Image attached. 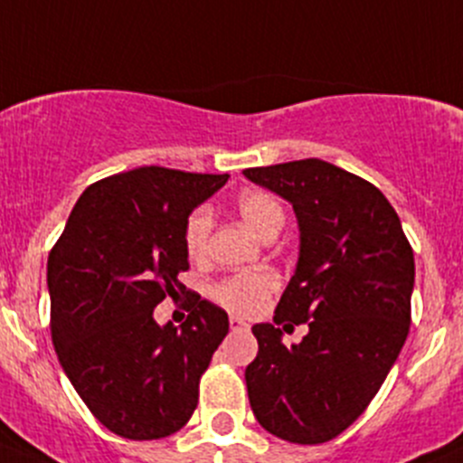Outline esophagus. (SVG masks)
I'll use <instances>...</instances> for the list:
<instances>
[{"instance_id":"esophagus-1","label":"esophagus","mask_w":463,"mask_h":463,"mask_svg":"<svg viewBox=\"0 0 463 463\" xmlns=\"http://www.w3.org/2000/svg\"><path fill=\"white\" fill-rule=\"evenodd\" d=\"M228 322H231L232 331H249V322L237 318V316H231V320Z\"/></svg>"}]
</instances>
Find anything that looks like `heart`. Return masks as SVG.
Listing matches in <instances>:
<instances>
[{"mask_svg":"<svg viewBox=\"0 0 463 463\" xmlns=\"http://www.w3.org/2000/svg\"><path fill=\"white\" fill-rule=\"evenodd\" d=\"M237 210L260 237L269 235L270 231H279L284 223L282 203L261 190L241 193L237 197ZM210 231H213V213L208 205H199L184 228V244L193 260L203 258L208 250ZM275 288H278V275L273 270L249 269L214 284L213 298L235 314L253 316L266 305Z\"/></svg>","mask_w":463,"mask_h":463,"instance_id":"obj_1","label":"heart"}]
</instances>
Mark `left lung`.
Listing matches in <instances>:
<instances>
[{"instance_id": "obj_1", "label": "left lung", "mask_w": 463, "mask_h": 463, "mask_svg": "<svg viewBox=\"0 0 463 463\" xmlns=\"http://www.w3.org/2000/svg\"><path fill=\"white\" fill-rule=\"evenodd\" d=\"M244 176L287 199L300 226V258L273 325L253 326L250 408L284 441L325 443L365 412L408 338L412 246L385 194L343 167L302 158ZM291 321L310 331L287 348Z\"/></svg>"}]
</instances>
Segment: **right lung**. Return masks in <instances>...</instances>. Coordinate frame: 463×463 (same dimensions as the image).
I'll list each match as a JSON object with an SVG mask.
<instances>
[{
  "label": "right lung",
  "mask_w": 463,
  "mask_h": 463,
  "mask_svg": "<svg viewBox=\"0 0 463 463\" xmlns=\"http://www.w3.org/2000/svg\"><path fill=\"white\" fill-rule=\"evenodd\" d=\"M228 175L145 165L91 184L46 264L51 338L64 374L114 434L149 441L181 430L199 378L228 334V316L190 293L181 326L154 307L185 293L184 228Z\"/></svg>",
  "instance_id": "obj_1"
}]
</instances>
